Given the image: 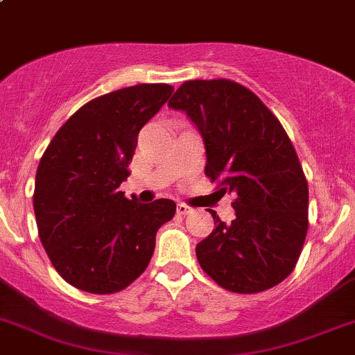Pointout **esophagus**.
I'll use <instances>...</instances> for the list:
<instances>
[{
	"label": "esophagus",
	"mask_w": 355,
	"mask_h": 355,
	"mask_svg": "<svg viewBox=\"0 0 355 355\" xmlns=\"http://www.w3.org/2000/svg\"><path fill=\"white\" fill-rule=\"evenodd\" d=\"M192 207H189V205L185 204H178L177 205V212L180 214V216H189V214H192Z\"/></svg>",
	"instance_id": "34e87169"
}]
</instances>
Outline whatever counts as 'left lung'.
Here are the masks:
<instances>
[{
	"instance_id": "8db88e82",
	"label": "left lung",
	"mask_w": 355,
	"mask_h": 355,
	"mask_svg": "<svg viewBox=\"0 0 355 355\" xmlns=\"http://www.w3.org/2000/svg\"><path fill=\"white\" fill-rule=\"evenodd\" d=\"M168 107L196 124L205 175L234 196L231 224L210 210L214 231L196 248L200 268L234 293L276 286L295 270L309 231V185L282 123L227 79L187 80Z\"/></svg>"
}]
</instances>
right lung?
<instances>
[{
    "label": "right lung",
    "mask_w": 355,
    "mask_h": 355,
    "mask_svg": "<svg viewBox=\"0 0 355 355\" xmlns=\"http://www.w3.org/2000/svg\"><path fill=\"white\" fill-rule=\"evenodd\" d=\"M168 84H138L89 101L57 131L35 177L38 236L58 275L87 293L124 290L146 270L170 198L139 204L130 177L138 133L168 101Z\"/></svg>",
    "instance_id": "obj_1"
}]
</instances>
